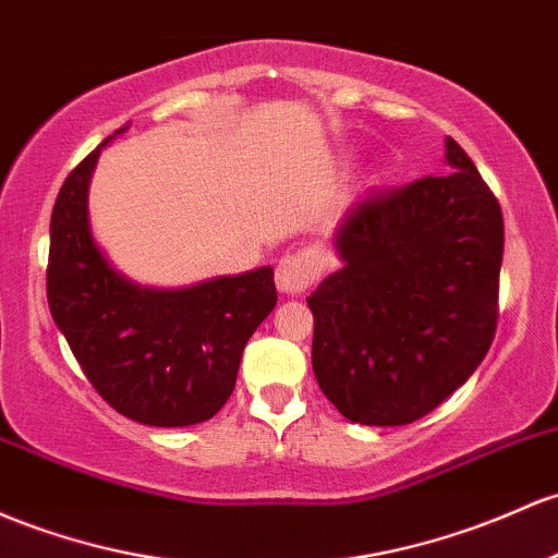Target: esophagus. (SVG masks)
<instances>
[{
	"label": "esophagus",
	"instance_id": "esophagus-1",
	"mask_svg": "<svg viewBox=\"0 0 558 558\" xmlns=\"http://www.w3.org/2000/svg\"><path fill=\"white\" fill-rule=\"evenodd\" d=\"M323 272V254L317 248H299L286 254L275 267V283L283 293L307 291Z\"/></svg>",
	"mask_w": 558,
	"mask_h": 558
}]
</instances>
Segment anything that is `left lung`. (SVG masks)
Here are the masks:
<instances>
[{"label":"left lung","mask_w":558,"mask_h":558,"mask_svg":"<svg viewBox=\"0 0 558 558\" xmlns=\"http://www.w3.org/2000/svg\"><path fill=\"white\" fill-rule=\"evenodd\" d=\"M445 161V177L360 198L333 238L344 267L307 299L312 371L354 424L424 418L493 344L504 214L452 137Z\"/></svg>","instance_id":"8db88e82"}]
</instances>
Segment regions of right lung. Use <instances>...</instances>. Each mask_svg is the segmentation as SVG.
<instances>
[{
  "label": "right lung",
  "instance_id": "1",
  "mask_svg": "<svg viewBox=\"0 0 558 558\" xmlns=\"http://www.w3.org/2000/svg\"><path fill=\"white\" fill-rule=\"evenodd\" d=\"M108 140L65 177L54 201L52 320L92 387L121 415L148 426L201 424L228 402L243 347L278 302L272 267L171 291L116 272L92 238L87 211L89 177Z\"/></svg>",
  "mask_w": 558,
  "mask_h": 558
}]
</instances>
